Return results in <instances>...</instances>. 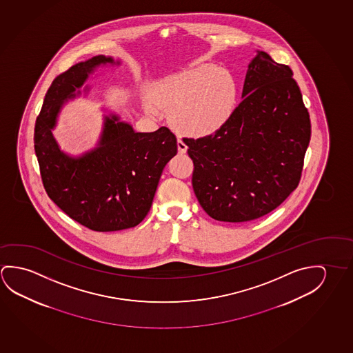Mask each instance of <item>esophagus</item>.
Instances as JSON below:
<instances>
[{
	"label": "esophagus",
	"instance_id": "esophagus-1",
	"mask_svg": "<svg viewBox=\"0 0 353 353\" xmlns=\"http://www.w3.org/2000/svg\"><path fill=\"white\" fill-rule=\"evenodd\" d=\"M178 151L179 153H185V152L188 151V145H185L184 141L181 140V139H178Z\"/></svg>",
	"mask_w": 353,
	"mask_h": 353
}]
</instances>
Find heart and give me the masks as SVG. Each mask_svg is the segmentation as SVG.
I'll return each instance as SVG.
<instances>
[{"label": "heart", "instance_id": "1", "mask_svg": "<svg viewBox=\"0 0 353 353\" xmlns=\"http://www.w3.org/2000/svg\"><path fill=\"white\" fill-rule=\"evenodd\" d=\"M158 105L174 108L173 119L180 129L192 134L216 132L234 110L236 85L230 73L216 65H199L161 79L152 87ZM145 110L157 112L151 103Z\"/></svg>", "mask_w": 353, "mask_h": 353}]
</instances>
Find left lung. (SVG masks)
<instances>
[{
	"label": "left lung",
	"instance_id": "1",
	"mask_svg": "<svg viewBox=\"0 0 353 353\" xmlns=\"http://www.w3.org/2000/svg\"><path fill=\"white\" fill-rule=\"evenodd\" d=\"M243 101L214 134L184 139L192 188L210 217L248 222L274 211L296 189L310 141V118L287 65L258 51Z\"/></svg>",
	"mask_w": 353,
	"mask_h": 353
}]
</instances>
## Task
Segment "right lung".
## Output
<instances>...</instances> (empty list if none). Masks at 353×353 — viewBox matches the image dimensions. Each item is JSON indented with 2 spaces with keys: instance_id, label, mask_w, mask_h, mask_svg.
I'll return each instance as SVG.
<instances>
[{
  "instance_id": "right-lung-1",
  "label": "right lung",
  "mask_w": 353,
  "mask_h": 353,
  "mask_svg": "<svg viewBox=\"0 0 353 353\" xmlns=\"http://www.w3.org/2000/svg\"><path fill=\"white\" fill-rule=\"evenodd\" d=\"M120 65L98 55L59 74L45 95L34 129V150L45 191L68 217L95 232L128 230L141 223L152 206L163 169L176 154L175 134L162 126L136 132L112 115L92 151L71 157L51 130L63 103L81 94L90 73L101 65ZM87 90V88H85Z\"/></svg>"
}]
</instances>
